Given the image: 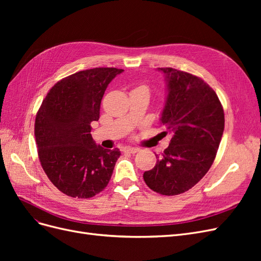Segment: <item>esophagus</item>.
<instances>
[{
	"instance_id": "34e87169",
	"label": "esophagus",
	"mask_w": 261,
	"mask_h": 261,
	"mask_svg": "<svg viewBox=\"0 0 261 261\" xmlns=\"http://www.w3.org/2000/svg\"><path fill=\"white\" fill-rule=\"evenodd\" d=\"M126 152H129V153H137L139 151L138 148H135V147H128L125 149Z\"/></svg>"
}]
</instances>
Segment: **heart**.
Segmentation results:
<instances>
[{"label":"heart","mask_w":261,"mask_h":261,"mask_svg":"<svg viewBox=\"0 0 261 261\" xmlns=\"http://www.w3.org/2000/svg\"><path fill=\"white\" fill-rule=\"evenodd\" d=\"M136 89H143V90H146L149 93V88H148L147 86H139V87H137Z\"/></svg>","instance_id":"b5f03b06"}]
</instances>
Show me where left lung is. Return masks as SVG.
I'll list each match as a JSON object with an SVG mask.
<instances>
[{
    "label": "left lung",
    "instance_id": "1",
    "mask_svg": "<svg viewBox=\"0 0 261 261\" xmlns=\"http://www.w3.org/2000/svg\"><path fill=\"white\" fill-rule=\"evenodd\" d=\"M158 69L167 81L160 121L172 138L144 179L153 192L174 196L191 189L209 171L223 135L224 112L215 90L201 78L172 67Z\"/></svg>",
    "mask_w": 261,
    "mask_h": 261
}]
</instances>
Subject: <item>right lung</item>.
<instances>
[{"label": "right lung", "mask_w": 261, "mask_h": 261, "mask_svg": "<svg viewBox=\"0 0 261 261\" xmlns=\"http://www.w3.org/2000/svg\"><path fill=\"white\" fill-rule=\"evenodd\" d=\"M123 69L96 67L55 84L42 101L35 122L39 160L59 191L74 198H90L103 191L121 155L96 145L91 122L100 117L108 85Z\"/></svg>", "instance_id": "1"}]
</instances>
